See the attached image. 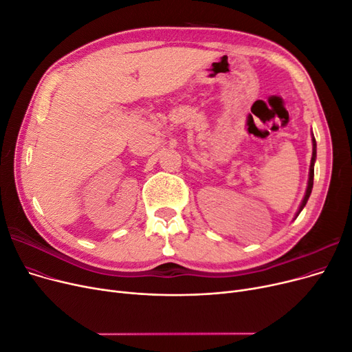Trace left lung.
<instances>
[{
	"label": "left lung",
	"instance_id": "left-lung-1",
	"mask_svg": "<svg viewBox=\"0 0 352 352\" xmlns=\"http://www.w3.org/2000/svg\"><path fill=\"white\" fill-rule=\"evenodd\" d=\"M315 160H316V142H315V138H314V133H312V157H311V164H309V175H308V185H307V190H305V195H304V199L302 202H300L296 213H295V217L294 219H296L298 214L302 212V209L305 208L308 199L311 196V192H312V186H314V164H315Z\"/></svg>",
	"mask_w": 352,
	"mask_h": 352
}]
</instances>
